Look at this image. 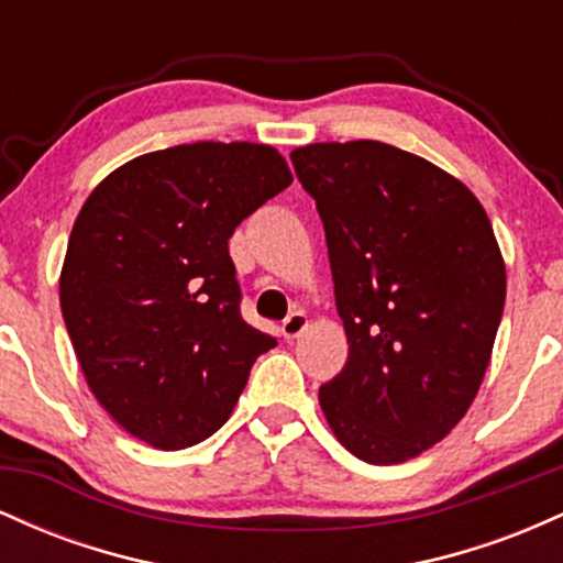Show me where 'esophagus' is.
<instances>
[{
    "label": "esophagus",
    "mask_w": 563,
    "mask_h": 563,
    "mask_svg": "<svg viewBox=\"0 0 563 563\" xmlns=\"http://www.w3.org/2000/svg\"><path fill=\"white\" fill-rule=\"evenodd\" d=\"M307 325H309L307 314H303V312H290L288 318L283 320V328H280L283 339H286V341L299 339V335H301L303 331H307Z\"/></svg>",
    "instance_id": "esophagus-1"
}]
</instances>
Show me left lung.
Returning <instances> with one entry per match:
<instances>
[{
	"label": "left lung",
	"instance_id": "left-lung-1",
	"mask_svg": "<svg viewBox=\"0 0 563 563\" xmlns=\"http://www.w3.org/2000/svg\"><path fill=\"white\" fill-rule=\"evenodd\" d=\"M290 161L325 228L349 344L320 407L354 457L405 463L479 394L506 303L493 224L461 179L386 142H314Z\"/></svg>",
	"mask_w": 563,
	"mask_h": 563
}]
</instances>
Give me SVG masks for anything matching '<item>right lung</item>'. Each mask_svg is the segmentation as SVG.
Masks as SVG:
<instances>
[{
    "mask_svg": "<svg viewBox=\"0 0 563 563\" xmlns=\"http://www.w3.org/2000/svg\"><path fill=\"white\" fill-rule=\"evenodd\" d=\"M290 183L275 147L192 142L126 161L84 200L60 269L63 320L89 391L140 442L209 439L277 344L241 318L228 241Z\"/></svg>",
    "mask_w": 563,
    "mask_h": 563,
    "instance_id": "add662e5",
    "label": "right lung"
}]
</instances>
